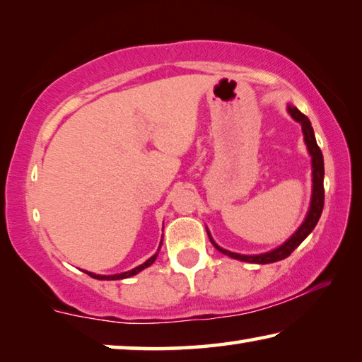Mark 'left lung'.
I'll list each match as a JSON object with an SVG mask.
<instances>
[{
  "label": "left lung",
  "instance_id": "obj_1",
  "mask_svg": "<svg viewBox=\"0 0 362 362\" xmlns=\"http://www.w3.org/2000/svg\"><path fill=\"white\" fill-rule=\"evenodd\" d=\"M287 112H289L292 118L297 122H300V126H302L306 150H308L310 156H311V177H313L311 182H313V188H311V199H310L308 212H306V217L302 222V225L298 226L296 233H293L289 240L284 241L276 249H272V250H268V252H263V254L246 255V254H236V252H231V250H226L223 247H220L218 244L212 240L209 230L206 228L207 236H209V240L214 244V247L220 250L222 254L231 257V259L249 262V263H259V265L283 260V259H286V257H289L293 250H296L300 244L303 243L305 238L315 230L317 220H320L321 214H322V207H324V159H322V153L320 150V146H317V144H316L315 131H313V127H311L310 119L306 118V116L300 112V110H297V107L291 105V103L287 105Z\"/></svg>",
  "mask_w": 362,
  "mask_h": 362
}]
</instances>
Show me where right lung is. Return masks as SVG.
Listing matches in <instances>:
<instances>
[{
  "label": "right lung",
  "instance_id": "1",
  "mask_svg": "<svg viewBox=\"0 0 362 362\" xmlns=\"http://www.w3.org/2000/svg\"><path fill=\"white\" fill-rule=\"evenodd\" d=\"M161 244H163V240H161V243H159V247H158V250H156V254H153L148 260L142 263V265H139V267H136V268H132V269H129V272H124V273H119V274H95V273H90V272H84V273H86V274H89L90 278H94V279H100V281H116V279H126V278H131V276H134V274H137V273L142 272V269L148 268V267L151 265V263L156 260V257H158V254H159V249H161Z\"/></svg>",
  "mask_w": 362,
  "mask_h": 362
}]
</instances>
